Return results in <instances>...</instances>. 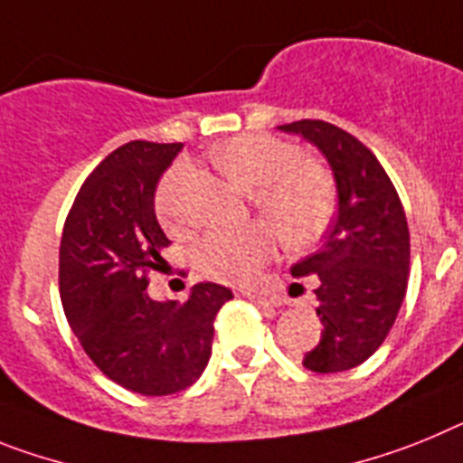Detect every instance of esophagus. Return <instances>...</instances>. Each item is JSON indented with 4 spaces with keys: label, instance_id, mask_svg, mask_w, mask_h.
<instances>
[{
    "label": "esophagus",
    "instance_id": "obj_1",
    "mask_svg": "<svg viewBox=\"0 0 463 463\" xmlns=\"http://www.w3.org/2000/svg\"><path fill=\"white\" fill-rule=\"evenodd\" d=\"M247 298H251L256 305H260V307H279V305L284 303L281 296H277V293H268V291H249Z\"/></svg>",
    "mask_w": 463,
    "mask_h": 463
}]
</instances>
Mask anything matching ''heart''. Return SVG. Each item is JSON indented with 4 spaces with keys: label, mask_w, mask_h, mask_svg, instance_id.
I'll list each match as a JSON object with an SVG mask.
<instances>
[{
    "label": "heart",
    "mask_w": 463,
    "mask_h": 463,
    "mask_svg": "<svg viewBox=\"0 0 463 463\" xmlns=\"http://www.w3.org/2000/svg\"><path fill=\"white\" fill-rule=\"evenodd\" d=\"M212 160L228 179L251 193L256 209L270 223L242 231H219L198 249L203 275L226 284H249L277 251L279 235L288 247L315 244L335 214V184L326 167L303 158L296 144L272 135H237L212 148ZM182 172L175 165L156 193V209L170 221V191Z\"/></svg>",
    "instance_id": "obj_1"
}]
</instances>
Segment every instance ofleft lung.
<instances>
[{"instance_id": "8db88e82", "label": "left lung", "mask_w": 463, "mask_h": 463, "mask_svg": "<svg viewBox=\"0 0 463 463\" xmlns=\"http://www.w3.org/2000/svg\"><path fill=\"white\" fill-rule=\"evenodd\" d=\"M279 130L315 144L337 188L326 242L291 268L293 277H317V315L324 324L303 365L315 373L349 371L384 343L405 298L410 232L403 204L380 160L349 132L309 118Z\"/></svg>"}]
</instances>
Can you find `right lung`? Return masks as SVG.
I'll return each instance as SVG.
<instances>
[{"label": "right lung", "mask_w": 463, "mask_h": 463, "mask_svg": "<svg viewBox=\"0 0 463 463\" xmlns=\"http://www.w3.org/2000/svg\"><path fill=\"white\" fill-rule=\"evenodd\" d=\"M184 144L128 142L83 182L60 242V296L71 331L104 375L142 396L191 387L212 356L214 317L232 291L200 281L186 303L154 300L170 240L156 186Z\"/></svg>", "instance_id": "add662e5"}]
</instances>
